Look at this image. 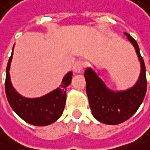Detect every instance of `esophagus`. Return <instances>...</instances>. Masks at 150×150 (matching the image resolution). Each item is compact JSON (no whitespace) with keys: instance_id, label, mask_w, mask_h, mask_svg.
<instances>
[{"instance_id":"34e87169","label":"esophagus","mask_w":150,"mask_h":150,"mask_svg":"<svg viewBox=\"0 0 150 150\" xmlns=\"http://www.w3.org/2000/svg\"><path fill=\"white\" fill-rule=\"evenodd\" d=\"M84 67H85V62L81 61V60H78V61H76V62L74 63L72 69H73V71H74V72L79 73V72H82V71H83Z\"/></svg>"}]
</instances>
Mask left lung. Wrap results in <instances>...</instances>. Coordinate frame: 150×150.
<instances>
[{
	"label": "left lung",
	"mask_w": 150,
	"mask_h": 150,
	"mask_svg": "<svg viewBox=\"0 0 150 150\" xmlns=\"http://www.w3.org/2000/svg\"><path fill=\"white\" fill-rule=\"evenodd\" d=\"M125 35L133 44L142 67L139 79L134 87L123 92H113L105 86L91 68L85 70L84 73L92 114L100 122L108 125H118L130 119L139 108L147 91L144 61L137 42L128 33L125 32Z\"/></svg>",
	"instance_id": "obj_1"
}]
</instances>
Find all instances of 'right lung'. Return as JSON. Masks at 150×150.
<instances>
[{"instance_id": "right-lung-1", "label": "right lung", "mask_w": 150, "mask_h": 150, "mask_svg": "<svg viewBox=\"0 0 150 150\" xmlns=\"http://www.w3.org/2000/svg\"><path fill=\"white\" fill-rule=\"evenodd\" d=\"M13 53L6 66L5 91L7 101L17 114L27 123L43 126L55 122L62 114L67 98V87L71 83L72 72H68L59 88L40 98L30 99L21 96L13 88L9 68Z\"/></svg>"}]
</instances>
